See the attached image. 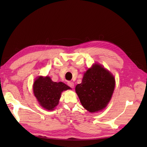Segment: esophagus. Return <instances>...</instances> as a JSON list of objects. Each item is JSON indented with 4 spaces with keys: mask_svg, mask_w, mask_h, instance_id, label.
Instances as JSON below:
<instances>
[{
    "mask_svg": "<svg viewBox=\"0 0 147 147\" xmlns=\"http://www.w3.org/2000/svg\"><path fill=\"white\" fill-rule=\"evenodd\" d=\"M67 85L70 86V88H73L74 87V83L72 82H67Z\"/></svg>",
    "mask_w": 147,
    "mask_h": 147,
    "instance_id": "34e87169",
    "label": "esophagus"
}]
</instances>
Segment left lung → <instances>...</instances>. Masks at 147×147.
<instances>
[{"mask_svg":"<svg viewBox=\"0 0 147 147\" xmlns=\"http://www.w3.org/2000/svg\"><path fill=\"white\" fill-rule=\"evenodd\" d=\"M115 86L113 75L101 65L95 64L84 74L82 82L75 91L83 107L91 113L106 107Z\"/></svg>","mask_w":147,"mask_h":147,"instance_id":"8db88e82","label":"left lung"}]
</instances>
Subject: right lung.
<instances>
[{"instance_id":"right-lung-1","label":"right lung","mask_w":147,"mask_h":147,"mask_svg":"<svg viewBox=\"0 0 147 147\" xmlns=\"http://www.w3.org/2000/svg\"><path fill=\"white\" fill-rule=\"evenodd\" d=\"M70 89L63 82H53L48 76L38 77L33 85L34 94L37 101L43 108L48 110H54L59 104L61 92Z\"/></svg>"}]
</instances>
